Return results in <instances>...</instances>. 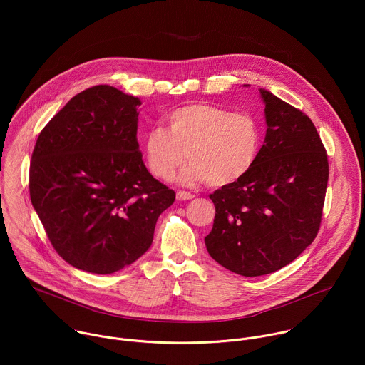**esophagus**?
<instances>
[{"label":"esophagus","mask_w":365,"mask_h":365,"mask_svg":"<svg viewBox=\"0 0 365 365\" xmlns=\"http://www.w3.org/2000/svg\"><path fill=\"white\" fill-rule=\"evenodd\" d=\"M176 197H178V200H189V199H193L195 195L190 192H186V190H179L176 193Z\"/></svg>","instance_id":"1"}]
</instances>
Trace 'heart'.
<instances>
[{"instance_id":"obj_1","label":"heart","mask_w":365,"mask_h":365,"mask_svg":"<svg viewBox=\"0 0 365 365\" xmlns=\"http://www.w3.org/2000/svg\"><path fill=\"white\" fill-rule=\"evenodd\" d=\"M168 125L169 130L153 127L144 135L147 166L162 180L173 179L189 154L192 165L183 182L225 186L242 179L262 151L263 127L248 113L190 103L172 111Z\"/></svg>"}]
</instances>
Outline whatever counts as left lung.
<instances>
[{
    "label": "left lung",
    "mask_w": 365,
    "mask_h": 365,
    "mask_svg": "<svg viewBox=\"0 0 365 365\" xmlns=\"http://www.w3.org/2000/svg\"><path fill=\"white\" fill-rule=\"evenodd\" d=\"M266 102V140L254 168L210 195L215 205L207 252L222 267L264 276L292 263L318 235L328 154L312 120L272 92Z\"/></svg>",
    "instance_id": "8db88e82"
}]
</instances>
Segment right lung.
<instances>
[{"instance_id": "1", "label": "right lung", "mask_w": 365, "mask_h": 365, "mask_svg": "<svg viewBox=\"0 0 365 365\" xmlns=\"http://www.w3.org/2000/svg\"><path fill=\"white\" fill-rule=\"evenodd\" d=\"M138 98L110 85L75 95L37 137L30 199L71 266L111 274L151 245L176 193L154 179L137 141Z\"/></svg>"}]
</instances>
